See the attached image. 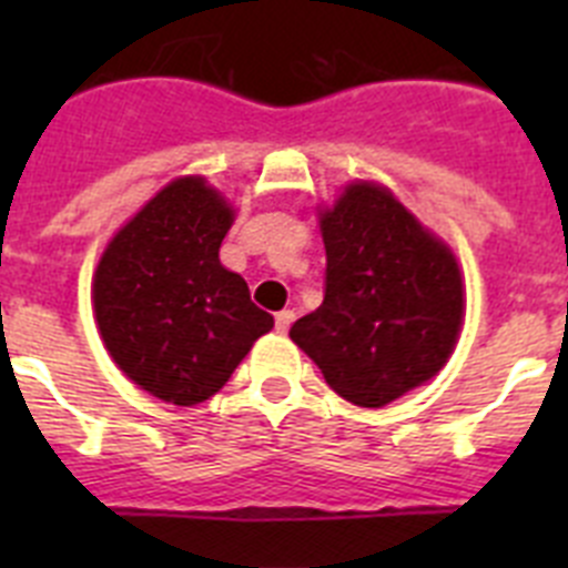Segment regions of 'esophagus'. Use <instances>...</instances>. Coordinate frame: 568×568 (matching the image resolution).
Wrapping results in <instances>:
<instances>
[{"mask_svg": "<svg viewBox=\"0 0 568 568\" xmlns=\"http://www.w3.org/2000/svg\"><path fill=\"white\" fill-rule=\"evenodd\" d=\"M293 321H295L293 310H281V313H275V329H278V333H287Z\"/></svg>", "mask_w": 568, "mask_h": 568, "instance_id": "1", "label": "esophagus"}]
</instances>
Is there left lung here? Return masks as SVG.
Returning <instances> with one entry per match:
<instances>
[{
  "instance_id": "8db88e82",
  "label": "left lung",
  "mask_w": 568,
  "mask_h": 568,
  "mask_svg": "<svg viewBox=\"0 0 568 568\" xmlns=\"http://www.w3.org/2000/svg\"><path fill=\"white\" fill-rule=\"evenodd\" d=\"M324 304L290 338L355 406L378 409L449 361L464 324L458 261L393 193L355 182L321 213Z\"/></svg>"
}]
</instances>
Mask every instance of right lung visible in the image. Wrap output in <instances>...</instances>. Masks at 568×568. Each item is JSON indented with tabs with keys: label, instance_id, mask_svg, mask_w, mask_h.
Instances as JSON below:
<instances>
[{
	"label": "right lung",
	"instance_id": "right-lung-1",
	"mask_svg": "<svg viewBox=\"0 0 568 568\" xmlns=\"http://www.w3.org/2000/svg\"><path fill=\"white\" fill-rule=\"evenodd\" d=\"M233 207L202 175H184L144 204L93 275L99 333L133 384L175 406L207 400L230 381L273 315L219 261Z\"/></svg>",
	"mask_w": 568,
	"mask_h": 568
}]
</instances>
